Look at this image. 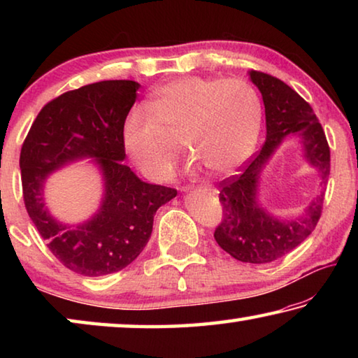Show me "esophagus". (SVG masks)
<instances>
[{
    "label": "esophagus",
    "instance_id": "obj_1",
    "mask_svg": "<svg viewBox=\"0 0 358 358\" xmlns=\"http://www.w3.org/2000/svg\"><path fill=\"white\" fill-rule=\"evenodd\" d=\"M187 189H189V187H187V186H186V187H183V191H187Z\"/></svg>",
    "mask_w": 358,
    "mask_h": 358
}]
</instances>
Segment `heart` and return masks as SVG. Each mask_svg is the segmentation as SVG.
<instances>
[{
	"label": "heart",
	"mask_w": 358,
	"mask_h": 358,
	"mask_svg": "<svg viewBox=\"0 0 358 358\" xmlns=\"http://www.w3.org/2000/svg\"><path fill=\"white\" fill-rule=\"evenodd\" d=\"M260 123L262 106L250 83L183 77L156 88L150 108H132L123 123V147L151 180L171 175L177 142L208 172L226 175L252 155Z\"/></svg>",
	"instance_id": "heart-1"
}]
</instances>
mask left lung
<instances>
[{"label":"left lung","instance_id":"8db88e82","mask_svg":"<svg viewBox=\"0 0 358 358\" xmlns=\"http://www.w3.org/2000/svg\"><path fill=\"white\" fill-rule=\"evenodd\" d=\"M250 77L262 93L266 138L238 175L220 183L222 220L215 229V240L240 262L268 264L310 237L322 215L324 194L308 205L299 220H278L257 203L260 172L284 138L299 134L306 159L319 171L320 185H325L330 175V147L313 107L299 93L265 72L251 71Z\"/></svg>","mask_w":358,"mask_h":358}]
</instances>
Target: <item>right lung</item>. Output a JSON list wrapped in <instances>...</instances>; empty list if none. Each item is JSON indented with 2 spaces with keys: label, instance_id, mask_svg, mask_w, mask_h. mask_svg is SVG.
<instances>
[{
  "label": "right lung",
  "instance_id": "right-lung-1",
  "mask_svg": "<svg viewBox=\"0 0 358 358\" xmlns=\"http://www.w3.org/2000/svg\"><path fill=\"white\" fill-rule=\"evenodd\" d=\"M141 85L104 80L66 92L42 107L20 151L23 201L41 237L66 268L83 276L123 270L148 243L153 217L177 189L145 183L123 162V123ZM96 157L105 175V199L88 223L69 228L45 208V178L58 166Z\"/></svg>",
  "mask_w": 358,
  "mask_h": 358
}]
</instances>
